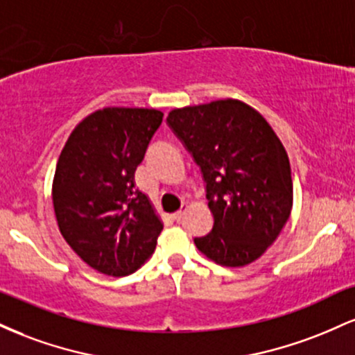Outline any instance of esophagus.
<instances>
[{
	"instance_id": "esophagus-1",
	"label": "esophagus",
	"mask_w": 355,
	"mask_h": 355,
	"mask_svg": "<svg viewBox=\"0 0 355 355\" xmlns=\"http://www.w3.org/2000/svg\"><path fill=\"white\" fill-rule=\"evenodd\" d=\"M185 210H187V203H182V209L177 211V214L172 215V218L175 220V222H180V220L183 218V215H185Z\"/></svg>"
}]
</instances>
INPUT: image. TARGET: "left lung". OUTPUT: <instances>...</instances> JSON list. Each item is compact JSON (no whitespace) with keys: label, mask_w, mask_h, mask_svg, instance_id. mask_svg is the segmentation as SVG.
<instances>
[{"label":"left lung","mask_w":355,"mask_h":355,"mask_svg":"<svg viewBox=\"0 0 355 355\" xmlns=\"http://www.w3.org/2000/svg\"><path fill=\"white\" fill-rule=\"evenodd\" d=\"M166 121L207 183L214 229L195 245L218 266H248L291 217L294 185L282 141L255 108L234 98L175 108Z\"/></svg>","instance_id":"left-lung-1"}]
</instances>
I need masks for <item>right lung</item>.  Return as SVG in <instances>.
I'll use <instances>...</instances> for the list:
<instances>
[{"mask_svg":"<svg viewBox=\"0 0 355 355\" xmlns=\"http://www.w3.org/2000/svg\"><path fill=\"white\" fill-rule=\"evenodd\" d=\"M164 113L107 107L80 121L61 150L53 178L58 229L76 255L105 275L138 270L153 254L164 223L135 187Z\"/></svg>","mask_w":355,"mask_h":355,"instance_id":"right-lung-1","label":"right lung"}]
</instances>
